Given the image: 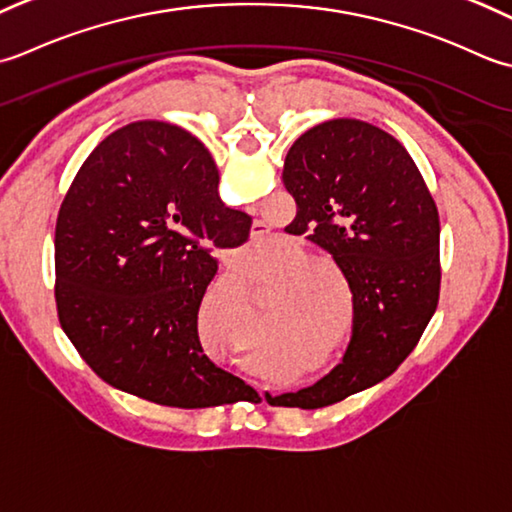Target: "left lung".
Returning a JSON list of instances; mask_svg holds the SVG:
<instances>
[{"mask_svg": "<svg viewBox=\"0 0 512 512\" xmlns=\"http://www.w3.org/2000/svg\"><path fill=\"white\" fill-rule=\"evenodd\" d=\"M283 183L294 232L331 256L353 294V336L314 387L269 404L322 409L400 367L440 298V216L404 145L367 121L331 119L291 145Z\"/></svg>", "mask_w": 512, "mask_h": 512, "instance_id": "8db88e82", "label": "left lung"}]
</instances>
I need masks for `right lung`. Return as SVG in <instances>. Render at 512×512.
Instances as JSON below:
<instances>
[{
    "instance_id": "1",
    "label": "right lung",
    "mask_w": 512,
    "mask_h": 512,
    "mask_svg": "<svg viewBox=\"0 0 512 512\" xmlns=\"http://www.w3.org/2000/svg\"><path fill=\"white\" fill-rule=\"evenodd\" d=\"M252 218L218 196L205 145L163 121L103 139L79 168L55 227L61 329L110 387L174 409L258 402L198 340V307Z\"/></svg>"
}]
</instances>
